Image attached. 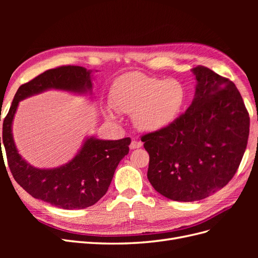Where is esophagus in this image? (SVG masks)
<instances>
[{"label": "esophagus", "mask_w": 258, "mask_h": 258, "mask_svg": "<svg viewBox=\"0 0 258 258\" xmlns=\"http://www.w3.org/2000/svg\"><path fill=\"white\" fill-rule=\"evenodd\" d=\"M143 143L141 141H138V140H132L130 143V148L131 150H136V148H140L142 147Z\"/></svg>", "instance_id": "esophagus-1"}]
</instances>
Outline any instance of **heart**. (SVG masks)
<instances>
[{
	"mask_svg": "<svg viewBox=\"0 0 258 258\" xmlns=\"http://www.w3.org/2000/svg\"><path fill=\"white\" fill-rule=\"evenodd\" d=\"M186 103V88L176 79L150 76L140 72L121 76L111 90L114 110L134 114L139 130L160 131L172 124L181 115ZM108 118H115L110 110Z\"/></svg>",
	"mask_w": 258,
	"mask_h": 258,
	"instance_id": "heart-1",
	"label": "heart"
}]
</instances>
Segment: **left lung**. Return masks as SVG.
I'll list each match as a JSON object with an SVG mask.
<instances>
[{"label":"left lung","instance_id":"1","mask_svg":"<svg viewBox=\"0 0 258 258\" xmlns=\"http://www.w3.org/2000/svg\"><path fill=\"white\" fill-rule=\"evenodd\" d=\"M196 92L169 127L141 138L150 154L147 178L174 201L207 198L236 174L245 152L249 116L236 85L212 70L194 68Z\"/></svg>","mask_w":258,"mask_h":258}]
</instances>
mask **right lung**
Masks as SVG:
<instances>
[{"label":"right lung","mask_w":258,"mask_h":258,"mask_svg":"<svg viewBox=\"0 0 258 258\" xmlns=\"http://www.w3.org/2000/svg\"><path fill=\"white\" fill-rule=\"evenodd\" d=\"M91 71L83 67L63 66L47 70L20 86L3 121L2 143L15 181L32 197L58 208L85 209L102 198L119 161L129 153L130 138L115 141L88 138L75 157L66 165L37 169L19 155L13 138V119L19 101L36 93L48 89L91 93Z\"/></svg>","instance_id":"right-lung-1"}]
</instances>
